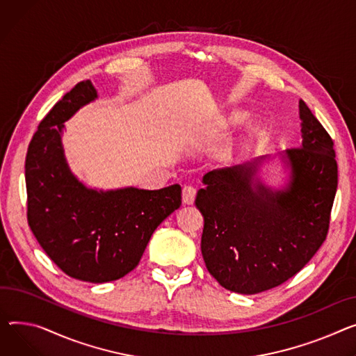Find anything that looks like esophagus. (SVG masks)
I'll return each mask as SVG.
<instances>
[{
	"instance_id": "1",
	"label": "esophagus",
	"mask_w": 356,
	"mask_h": 356,
	"mask_svg": "<svg viewBox=\"0 0 356 356\" xmlns=\"http://www.w3.org/2000/svg\"><path fill=\"white\" fill-rule=\"evenodd\" d=\"M183 203L184 204H193L196 199V188L193 186H184L181 192Z\"/></svg>"
}]
</instances>
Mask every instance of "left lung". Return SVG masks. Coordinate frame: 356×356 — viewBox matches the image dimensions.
I'll return each mask as SVG.
<instances>
[{
	"instance_id": "left-lung-1",
	"label": "left lung",
	"mask_w": 356,
	"mask_h": 356,
	"mask_svg": "<svg viewBox=\"0 0 356 356\" xmlns=\"http://www.w3.org/2000/svg\"><path fill=\"white\" fill-rule=\"evenodd\" d=\"M302 145L282 153L291 169L283 191L256 180L265 157L203 176L196 206L204 218L202 254L232 292L254 295L295 276L326 239L338 187L334 141L299 102Z\"/></svg>"
}]
</instances>
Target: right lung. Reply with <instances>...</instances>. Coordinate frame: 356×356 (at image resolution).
<instances>
[{
    "mask_svg": "<svg viewBox=\"0 0 356 356\" xmlns=\"http://www.w3.org/2000/svg\"><path fill=\"white\" fill-rule=\"evenodd\" d=\"M97 99L80 81L49 111L26 157L27 219L44 252L68 276L104 283L131 272L156 227L181 204V187L94 191L71 173L64 157V122Z\"/></svg>",
    "mask_w": 356,
    "mask_h": 356,
    "instance_id": "obj_1",
    "label": "right lung"
}]
</instances>
